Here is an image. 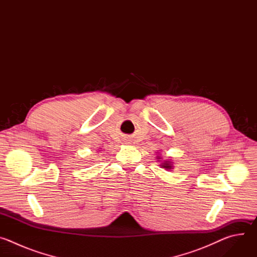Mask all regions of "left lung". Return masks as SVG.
I'll list each match as a JSON object with an SVG mask.
<instances>
[{
    "label": "left lung",
    "mask_w": 257,
    "mask_h": 257,
    "mask_svg": "<svg viewBox=\"0 0 257 257\" xmlns=\"http://www.w3.org/2000/svg\"><path fill=\"white\" fill-rule=\"evenodd\" d=\"M157 158H158L157 160L159 162L162 161V157H157ZM160 166H161V168H164L166 170H173V167H174L173 162H171V160H164Z\"/></svg>",
    "instance_id": "left-lung-1"
}]
</instances>
